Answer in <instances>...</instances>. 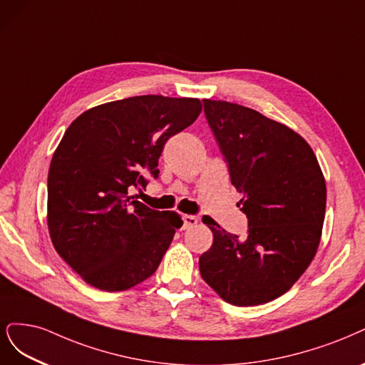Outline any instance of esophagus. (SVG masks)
Here are the masks:
<instances>
[{
    "label": "esophagus",
    "mask_w": 365,
    "mask_h": 365,
    "mask_svg": "<svg viewBox=\"0 0 365 365\" xmlns=\"http://www.w3.org/2000/svg\"><path fill=\"white\" fill-rule=\"evenodd\" d=\"M182 222H184V230H187V228H192V226H195L197 223V217L190 216V215H184Z\"/></svg>",
    "instance_id": "esophagus-1"
}]
</instances>
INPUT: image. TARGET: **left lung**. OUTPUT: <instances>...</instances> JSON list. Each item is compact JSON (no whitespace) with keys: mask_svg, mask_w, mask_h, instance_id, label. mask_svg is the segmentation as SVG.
<instances>
[{"mask_svg":"<svg viewBox=\"0 0 365 365\" xmlns=\"http://www.w3.org/2000/svg\"><path fill=\"white\" fill-rule=\"evenodd\" d=\"M211 131L242 193L247 235L212 232L200 255L202 279L225 302L254 307L290 290L308 269L322 237L326 182L317 157L302 135L261 113L204 99Z\"/></svg>","mask_w":365,"mask_h":365,"instance_id":"1","label":"left lung"}]
</instances>
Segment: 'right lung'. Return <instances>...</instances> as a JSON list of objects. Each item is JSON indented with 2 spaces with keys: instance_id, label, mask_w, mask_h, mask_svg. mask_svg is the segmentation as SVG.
I'll return each mask as SVG.
<instances>
[{
  "instance_id": "obj_1",
  "label": "right lung",
  "mask_w": 365,
  "mask_h": 365,
  "mask_svg": "<svg viewBox=\"0 0 365 365\" xmlns=\"http://www.w3.org/2000/svg\"><path fill=\"white\" fill-rule=\"evenodd\" d=\"M197 98L143 95L84 111L48 172V230L57 254L95 288L123 292L153 276L182 220L130 196L158 177L172 135L197 119Z\"/></svg>"
}]
</instances>
